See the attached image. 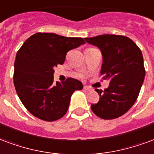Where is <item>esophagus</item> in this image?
Listing matches in <instances>:
<instances>
[{"label":"esophagus","mask_w":154,"mask_h":154,"mask_svg":"<svg viewBox=\"0 0 154 154\" xmlns=\"http://www.w3.org/2000/svg\"><path fill=\"white\" fill-rule=\"evenodd\" d=\"M84 89L86 91H92L93 90V88L89 87V86H84Z\"/></svg>","instance_id":"esophagus-1"}]
</instances>
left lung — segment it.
<instances>
[{"mask_svg":"<svg viewBox=\"0 0 154 154\" xmlns=\"http://www.w3.org/2000/svg\"><path fill=\"white\" fill-rule=\"evenodd\" d=\"M85 39L100 49L101 75L110 81L104 91L95 89L100 98L98 103L91 105V109L104 120L117 118L127 112L140 94L145 76L142 52L125 36L104 34Z\"/></svg>","mask_w":154,"mask_h":154,"instance_id":"1","label":"left lung"}]
</instances>
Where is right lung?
<instances>
[{
	"label": "right lung",
	"mask_w": 154,
	"mask_h": 154,
	"mask_svg": "<svg viewBox=\"0 0 154 154\" xmlns=\"http://www.w3.org/2000/svg\"><path fill=\"white\" fill-rule=\"evenodd\" d=\"M85 43L81 38L48 32L35 33L24 42L16 55L13 79L20 101L32 115L54 122L66 114L71 95L83 84L72 78L54 83V67L64 63L69 50Z\"/></svg>",
	"instance_id": "add662e5"
}]
</instances>
